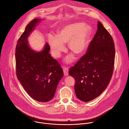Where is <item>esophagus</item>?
Returning <instances> with one entry per match:
<instances>
[{
    "label": "esophagus",
    "mask_w": 129,
    "mask_h": 129,
    "mask_svg": "<svg viewBox=\"0 0 129 129\" xmlns=\"http://www.w3.org/2000/svg\"><path fill=\"white\" fill-rule=\"evenodd\" d=\"M63 72L65 76H67L68 75V68L66 67H63Z\"/></svg>",
    "instance_id": "esophagus-1"
}]
</instances>
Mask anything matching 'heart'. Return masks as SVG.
I'll use <instances>...</instances> for the list:
<instances>
[{"mask_svg": "<svg viewBox=\"0 0 129 129\" xmlns=\"http://www.w3.org/2000/svg\"><path fill=\"white\" fill-rule=\"evenodd\" d=\"M91 32L90 27L82 23H73L65 25L59 29L56 36L49 35L48 42L54 57L59 58L65 50L64 44L68 43L70 51L80 55L85 51L88 39ZM74 59L72 54L69 55L66 59L70 63Z\"/></svg>", "mask_w": 129, "mask_h": 129, "instance_id": "heart-1", "label": "heart"}]
</instances>
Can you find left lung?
Returning <instances> with one entry per match:
<instances>
[{
    "instance_id": "obj_1",
    "label": "left lung",
    "mask_w": 129,
    "mask_h": 129,
    "mask_svg": "<svg viewBox=\"0 0 129 129\" xmlns=\"http://www.w3.org/2000/svg\"><path fill=\"white\" fill-rule=\"evenodd\" d=\"M115 52L112 36L98 21L97 31L86 53L69 70L76 80L75 91L79 100L91 101L106 89L113 72Z\"/></svg>"
}]
</instances>
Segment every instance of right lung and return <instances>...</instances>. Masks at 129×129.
I'll return each mask as SVG.
<instances>
[{"instance_id":"1","label":"right lung","mask_w":129,"mask_h":129,"mask_svg":"<svg viewBox=\"0 0 129 129\" xmlns=\"http://www.w3.org/2000/svg\"><path fill=\"white\" fill-rule=\"evenodd\" d=\"M41 21L34 19L27 25L18 40L15 59L16 75L25 91L34 100L45 103L54 97L64 73L58 62L49 53L47 43L39 52L34 51L28 45V37Z\"/></svg>"}]
</instances>
